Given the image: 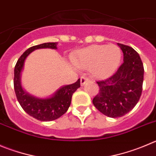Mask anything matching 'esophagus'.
Listing matches in <instances>:
<instances>
[{"mask_svg": "<svg viewBox=\"0 0 156 156\" xmlns=\"http://www.w3.org/2000/svg\"><path fill=\"white\" fill-rule=\"evenodd\" d=\"M89 81H90L89 78H87V77H85V76L81 77V85H85V84H86L87 82H88Z\"/></svg>", "mask_w": 156, "mask_h": 156, "instance_id": "obj_1", "label": "esophagus"}]
</instances>
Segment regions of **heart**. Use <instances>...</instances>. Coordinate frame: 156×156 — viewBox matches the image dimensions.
I'll return each mask as SVG.
<instances>
[{"label":"heart","mask_w":156,"mask_h":156,"mask_svg":"<svg viewBox=\"0 0 156 156\" xmlns=\"http://www.w3.org/2000/svg\"><path fill=\"white\" fill-rule=\"evenodd\" d=\"M121 58L122 51L117 45H92L78 52L75 63L81 68H91L95 78L104 79L115 73Z\"/></svg>","instance_id":"b5f03b06"}]
</instances>
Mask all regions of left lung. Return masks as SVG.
I'll use <instances>...</instances> for the list:
<instances>
[{
	"label": "left lung",
	"instance_id": "1",
	"mask_svg": "<svg viewBox=\"0 0 156 156\" xmlns=\"http://www.w3.org/2000/svg\"><path fill=\"white\" fill-rule=\"evenodd\" d=\"M123 52L124 62L108 78L97 81L99 92L93 98L94 107L110 118H119L129 113L141 97L144 67L136 51L118 43Z\"/></svg>",
	"mask_w": 156,
	"mask_h": 156
}]
</instances>
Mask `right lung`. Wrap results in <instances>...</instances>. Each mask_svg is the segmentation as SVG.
I'll list each match as a JSON object with an SVG mask.
<instances>
[{
  "label": "right lung",
  "instance_id": "obj_1",
  "mask_svg": "<svg viewBox=\"0 0 156 156\" xmlns=\"http://www.w3.org/2000/svg\"><path fill=\"white\" fill-rule=\"evenodd\" d=\"M39 48H57V43L48 42L30 47L23 53L14 67V88L19 104L29 115L39 121H53L63 115L71 105L73 93L80 88V79L71 85H65L58 89L54 95L48 98H37L28 94L21 85V72L24 61L29 54Z\"/></svg>",
  "mask_w": 156,
  "mask_h": 156
}]
</instances>
